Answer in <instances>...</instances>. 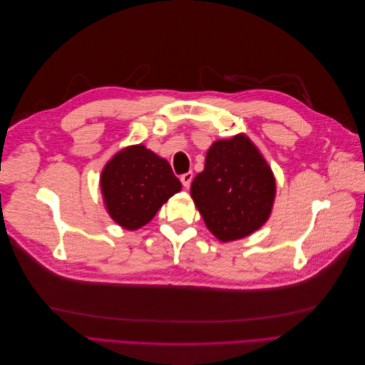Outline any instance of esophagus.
I'll return each mask as SVG.
<instances>
[{
    "label": "esophagus",
    "mask_w": 365,
    "mask_h": 365,
    "mask_svg": "<svg viewBox=\"0 0 365 365\" xmlns=\"http://www.w3.org/2000/svg\"><path fill=\"white\" fill-rule=\"evenodd\" d=\"M192 180H193V172H187V173L181 175V182H182L185 189H187V187H190Z\"/></svg>",
    "instance_id": "esophagus-1"
}]
</instances>
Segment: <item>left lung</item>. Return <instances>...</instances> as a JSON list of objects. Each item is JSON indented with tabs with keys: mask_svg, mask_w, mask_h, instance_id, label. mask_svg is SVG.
<instances>
[{
	"mask_svg": "<svg viewBox=\"0 0 365 365\" xmlns=\"http://www.w3.org/2000/svg\"><path fill=\"white\" fill-rule=\"evenodd\" d=\"M190 195L207 228L222 242L247 237L267 222L275 196L272 170L245 134L217 140Z\"/></svg>",
	"mask_w": 365,
	"mask_h": 365,
	"instance_id": "1",
	"label": "left lung"
}]
</instances>
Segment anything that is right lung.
<instances>
[{"label": "right lung", "mask_w": 365, "mask_h": 365, "mask_svg": "<svg viewBox=\"0 0 365 365\" xmlns=\"http://www.w3.org/2000/svg\"><path fill=\"white\" fill-rule=\"evenodd\" d=\"M101 187L109 216L120 227L138 230L181 190V182L168 161L137 145L120 150L106 163Z\"/></svg>", "instance_id": "right-lung-1"}]
</instances>
